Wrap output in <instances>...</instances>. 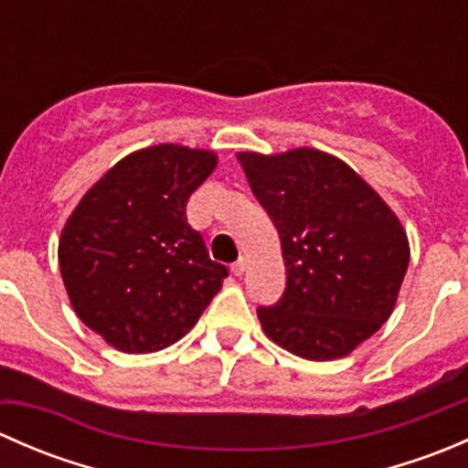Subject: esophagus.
Wrapping results in <instances>:
<instances>
[{
  "label": "esophagus",
  "instance_id": "1",
  "mask_svg": "<svg viewBox=\"0 0 468 468\" xmlns=\"http://www.w3.org/2000/svg\"><path fill=\"white\" fill-rule=\"evenodd\" d=\"M247 267H249V258L242 256L239 261H235L233 264H230V271H233L235 276H242V273L247 271Z\"/></svg>",
  "mask_w": 468,
  "mask_h": 468
}]
</instances>
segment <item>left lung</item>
Wrapping results in <instances>:
<instances>
[{
	"label": "left lung",
	"mask_w": 468,
	"mask_h": 468,
	"mask_svg": "<svg viewBox=\"0 0 468 468\" xmlns=\"http://www.w3.org/2000/svg\"><path fill=\"white\" fill-rule=\"evenodd\" d=\"M253 197L281 235L285 292L258 317L269 339L308 360H335L389 319L410 262L389 206L335 155L239 154Z\"/></svg>",
	"instance_id": "left-lung-1"
}]
</instances>
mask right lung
<instances>
[{
    "instance_id": "1",
    "label": "right lung",
    "mask_w": 468,
    "mask_h": 468,
    "mask_svg": "<svg viewBox=\"0 0 468 468\" xmlns=\"http://www.w3.org/2000/svg\"><path fill=\"white\" fill-rule=\"evenodd\" d=\"M212 151L158 144L122 158L65 224L58 262L83 324L124 353L181 339L229 276L187 224V199L215 169Z\"/></svg>"
}]
</instances>
